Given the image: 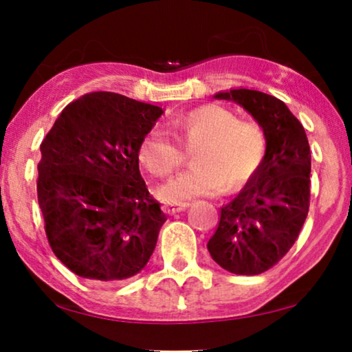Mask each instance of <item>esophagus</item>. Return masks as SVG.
Returning a JSON list of instances; mask_svg holds the SVG:
<instances>
[{"mask_svg": "<svg viewBox=\"0 0 352 352\" xmlns=\"http://www.w3.org/2000/svg\"><path fill=\"white\" fill-rule=\"evenodd\" d=\"M187 206H189L187 201H177V204L163 205V210H165V213L168 214H175V213H179V211H184Z\"/></svg>", "mask_w": 352, "mask_h": 352, "instance_id": "34e87169", "label": "esophagus"}]
</instances>
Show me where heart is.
<instances>
[{"label": "heart", "mask_w": 352, "mask_h": 352, "mask_svg": "<svg viewBox=\"0 0 352 352\" xmlns=\"http://www.w3.org/2000/svg\"><path fill=\"white\" fill-rule=\"evenodd\" d=\"M179 139L192 148L194 163L158 187L157 194L168 204L213 195L247 182L261 165L264 138L258 126L239 122L232 110L221 105H200L170 120ZM184 148L160 128L144 134L138 147L141 165L153 176H166L184 162Z\"/></svg>", "instance_id": "heart-1"}]
</instances>
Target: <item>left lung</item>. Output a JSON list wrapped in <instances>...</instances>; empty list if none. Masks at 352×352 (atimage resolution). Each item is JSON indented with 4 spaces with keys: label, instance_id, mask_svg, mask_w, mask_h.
Returning a JSON list of instances; mask_svg holds the SVG:
<instances>
[{
    "label": "left lung",
    "instance_id": "obj_1",
    "mask_svg": "<svg viewBox=\"0 0 352 352\" xmlns=\"http://www.w3.org/2000/svg\"><path fill=\"white\" fill-rule=\"evenodd\" d=\"M214 98L234 100L256 120L266 152L239 195L221 208L218 229L206 248L226 271L258 276L285 256L306 221L309 142L300 120L271 94L240 88Z\"/></svg>",
    "mask_w": 352,
    "mask_h": 352
}]
</instances>
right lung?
I'll return each instance as SVG.
<instances>
[{"instance_id": "right-lung-1", "label": "right lung", "mask_w": 352, "mask_h": 352, "mask_svg": "<svg viewBox=\"0 0 352 352\" xmlns=\"http://www.w3.org/2000/svg\"><path fill=\"white\" fill-rule=\"evenodd\" d=\"M163 110L98 91L62 110L41 142L38 204L60 263L96 282L141 272L166 216L139 173L138 147Z\"/></svg>"}]
</instances>
